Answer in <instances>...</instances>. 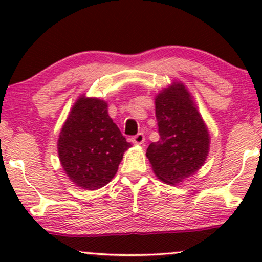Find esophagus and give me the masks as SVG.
<instances>
[{
	"label": "esophagus",
	"mask_w": 262,
	"mask_h": 262,
	"mask_svg": "<svg viewBox=\"0 0 262 262\" xmlns=\"http://www.w3.org/2000/svg\"><path fill=\"white\" fill-rule=\"evenodd\" d=\"M144 141H145V137H144L143 133H138L137 135H134V137L132 138V143L137 144V145H140Z\"/></svg>",
	"instance_id": "obj_1"
}]
</instances>
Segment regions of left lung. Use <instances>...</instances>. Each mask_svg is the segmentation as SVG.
<instances>
[{
	"label": "left lung",
	"instance_id": "obj_1",
	"mask_svg": "<svg viewBox=\"0 0 262 262\" xmlns=\"http://www.w3.org/2000/svg\"><path fill=\"white\" fill-rule=\"evenodd\" d=\"M160 139L146 150L155 175L177 185L203 166L209 151V133L183 83L173 82L155 97Z\"/></svg>",
	"mask_w": 262,
	"mask_h": 262
}]
</instances>
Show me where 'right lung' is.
Segmentation results:
<instances>
[{"label":"right lung","instance_id":"obj_1","mask_svg":"<svg viewBox=\"0 0 262 262\" xmlns=\"http://www.w3.org/2000/svg\"><path fill=\"white\" fill-rule=\"evenodd\" d=\"M107 102L81 96L59 134L61 166L75 185L85 189L106 186L116 175L130 143L108 116Z\"/></svg>","mask_w":262,"mask_h":262}]
</instances>
